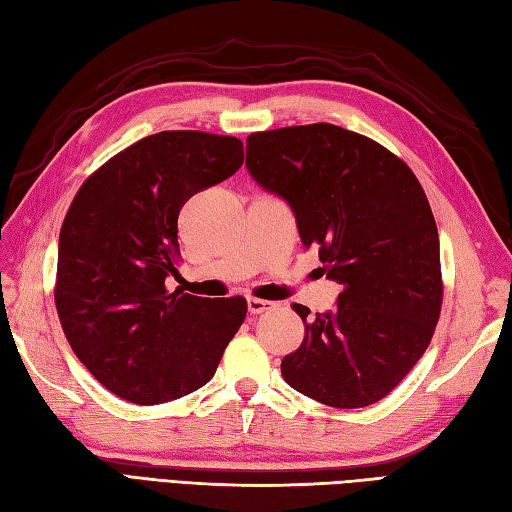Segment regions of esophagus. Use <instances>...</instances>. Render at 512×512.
<instances>
[{"mask_svg": "<svg viewBox=\"0 0 512 512\" xmlns=\"http://www.w3.org/2000/svg\"><path fill=\"white\" fill-rule=\"evenodd\" d=\"M246 303H248V312H250V314H262V312L273 308V301L257 299V297H248Z\"/></svg>", "mask_w": 512, "mask_h": 512, "instance_id": "esophagus-1", "label": "esophagus"}]
</instances>
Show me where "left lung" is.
I'll return each instance as SVG.
<instances>
[{
	"label": "left lung",
	"instance_id": "obj_1",
	"mask_svg": "<svg viewBox=\"0 0 512 512\" xmlns=\"http://www.w3.org/2000/svg\"><path fill=\"white\" fill-rule=\"evenodd\" d=\"M246 167L290 206L301 244L317 246L341 284L330 312L292 306L306 336L281 376L323 405H374L418 363L440 317V237L418 178L383 145L330 123L250 134Z\"/></svg>",
	"mask_w": 512,
	"mask_h": 512
}]
</instances>
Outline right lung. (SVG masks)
<instances>
[{"label": "right lung", "mask_w": 512, "mask_h": 512, "mask_svg": "<svg viewBox=\"0 0 512 512\" xmlns=\"http://www.w3.org/2000/svg\"><path fill=\"white\" fill-rule=\"evenodd\" d=\"M242 162L239 138L160 132L107 160L74 195L54 303L76 358L118 398L160 405L200 389L244 323V297L165 288L184 202Z\"/></svg>", "instance_id": "right-lung-1"}]
</instances>
